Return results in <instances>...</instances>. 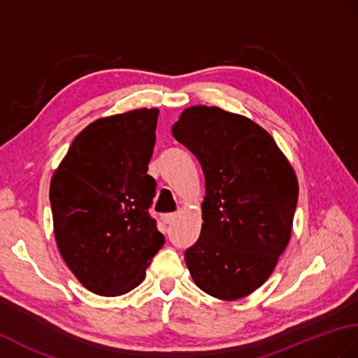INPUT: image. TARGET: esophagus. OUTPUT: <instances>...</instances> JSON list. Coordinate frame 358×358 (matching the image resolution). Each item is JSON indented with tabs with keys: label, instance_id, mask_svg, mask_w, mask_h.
Masks as SVG:
<instances>
[{
	"label": "esophagus",
	"instance_id": "esophagus-1",
	"mask_svg": "<svg viewBox=\"0 0 358 358\" xmlns=\"http://www.w3.org/2000/svg\"><path fill=\"white\" fill-rule=\"evenodd\" d=\"M176 218H177V213H164L163 217H162V220H163L164 224H171Z\"/></svg>",
	"mask_w": 358,
	"mask_h": 358
}]
</instances>
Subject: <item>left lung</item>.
Listing matches in <instances>:
<instances>
[{"mask_svg": "<svg viewBox=\"0 0 358 358\" xmlns=\"http://www.w3.org/2000/svg\"><path fill=\"white\" fill-rule=\"evenodd\" d=\"M172 136L201 164L203 227L185 252L198 288L222 301L268 279L292 236L297 178L276 141L250 119L217 106H190Z\"/></svg>", "mask_w": 358, "mask_h": 358, "instance_id": "8db88e82", "label": "left lung"}]
</instances>
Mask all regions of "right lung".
Wrapping results in <instances>:
<instances>
[{
	"instance_id": "add662e5",
	"label": "right lung",
	"mask_w": 358,
	"mask_h": 358,
	"mask_svg": "<svg viewBox=\"0 0 358 358\" xmlns=\"http://www.w3.org/2000/svg\"><path fill=\"white\" fill-rule=\"evenodd\" d=\"M157 119V108H143L90 123L50 182L57 248L96 294L134 289L164 244L149 213L157 186L148 173Z\"/></svg>"
}]
</instances>
